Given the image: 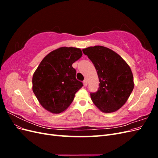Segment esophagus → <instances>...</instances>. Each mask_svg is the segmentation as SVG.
<instances>
[{
	"label": "esophagus",
	"instance_id": "esophagus-1",
	"mask_svg": "<svg viewBox=\"0 0 158 158\" xmlns=\"http://www.w3.org/2000/svg\"><path fill=\"white\" fill-rule=\"evenodd\" d=\"M83 84L84 86H86V85H88V80L86 79H84V80L83 81Z\"/></svg>",
	"mask_w": 158,
	"mask_h": 158
}]
</instances>
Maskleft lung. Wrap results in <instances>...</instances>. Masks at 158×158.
Returning a JSON list of instances; mask_svg holds the SVG:
<instances>
[{
	"label": "left lung",
	"instance_id": "obj_1",
	"mask_svg": "<svg viewBox=\"0 0 158 158\" xmlns=\"http://www.w3.org/2000/svg\"><path fill=\"white\" fill-rule=\"evenodd\" d=\"M94 64L99 80L96 92L91 99L103 113H113L121 108L135 86L129 65L116 52L107 47L95 45L82 49Z\"/></svg>",
	"mask_w": 158,
	"mask_h": 158
}]
</instances>
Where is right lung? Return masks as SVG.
<instances>
[{"mask_svg": "<svg viewBox=\"0 0 158 158\" xmlns=\"http://www.w3.org/2000/svg\"><path fill=\"white\" fill-rule=\"evenodd\" d=\"M82 56V50L62 47L43 59L32 78V89L41 106L52 113L64 111L83 86L76 78L73 64Z\"/></svg>", "mask_w": 158, "mask_h": 158, "instance_id": "add662e5", "label": "right lung"}]
</instances>
